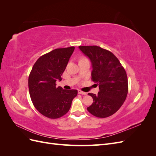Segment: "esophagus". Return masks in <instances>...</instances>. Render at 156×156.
<instances>
[{
	"label": "esophagus",
	"mask_w": 156,
	"mask_h": 156,
	"mask_svg": "<svg viewBox=\"0 0 156 156\" xmlns=\"http://www.w3.org/2000/svg\"><path fill=\"white\" fill-rule=\"evenodd\" d=\"M78 93L79 94H82V95H87V93L86 92H83V91H81V90H78Z\"/></svg>",
	"instance_id": "obj_1"
}]
</instances>
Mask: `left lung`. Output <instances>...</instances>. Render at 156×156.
Listing matches in <instances>:
<instances>
[{"instance_id":"obj_1","label":"left lung","mask_w":156,"mask_h":156,"mask_svg":"<svg viewBox=\"0 0 156 156\" xmlns=\"http://www.w3.org/2000/svg\"><path fill=\"white\" fill-rule=\"evenodd\" d=\"M79 48L90 60L92 80L100 89L97 95L88 94L93 98V103L87 110L98 118L110 116L119 109L126 99L128 81L126 70L109 51L96 45Z\"/></svg>"}]
</instances>
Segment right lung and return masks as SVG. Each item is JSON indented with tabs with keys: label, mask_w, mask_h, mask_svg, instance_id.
Here are the masks:
<instances>
[{
	"label": "right lung",
	"mask_w": 156,
	"mask_h": 156,
	"mask_svg": "<svg viewBox=\"0 0 156 156\" xmlns=\"http://www.w3.org/2000/svg\"><path fill=\"white\" fill-rule=\"evenodd\" d=\"M74 47L56 49L37 60L29 77V89L34 107L51 119L60 118L69 111L77 90H64L56 87L62 80Z\"/></svg>",
	"instance_id": "obj_1"
}]
</instances>
